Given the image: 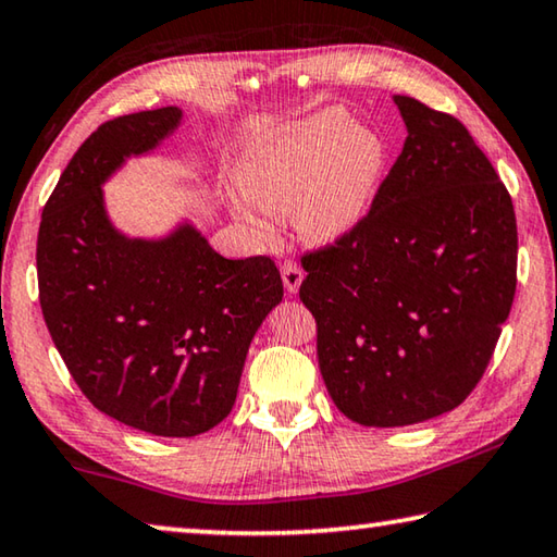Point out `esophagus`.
I'll return each mask as SVG.
<instances>
[{
  "instance_id": "obj_1",
  "label": "esophagus",
  "mask_w": 557,
  "mask_h": 557,
  "mask_svg": "<svg viewBox=\"0 0 557 557\" xmlns=\"http://www.w3.org/2000/svg\"><path fill=\"white\" fill-rule=\"evenodd\" d=\"M280 272H282V282H285V289L289 292V295H297L301 280H305V272H301V268L297 265V262L285 260L280 265Z\"/></svg>"
}]
</instances>
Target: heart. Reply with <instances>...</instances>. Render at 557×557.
<instances>
[{
	"instance_id": "heart-1",
	"label": "heart",
	"mask_w": 557,
	"mask_h": 557,
	"mask_svg": "<svg viewBox=\"0 0 557 557\" xmlns=\"http://www.w3.org/2000/svg\"><path fill=\"white\" fill-rule=\"evenodd\" d=\"M385 164L388 147L379 132L332 108L252 145L235 169V184L260 211L295 215L305 240L329 245L371 211ZM260 211L235 206L243 221L268 231Z\"/></svg>"
}]
</instances>
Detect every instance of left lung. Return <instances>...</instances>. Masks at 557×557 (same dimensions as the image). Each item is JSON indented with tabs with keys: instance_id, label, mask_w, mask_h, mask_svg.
<instances>
[{
	"instance_id": "8db88e82",
	"label": "left lung",
	"mask_w": 557,
	"mask_h": 557,
	"mask_svg": "<svg viewBox=\"0 0 557 557\" xmlns=\"http://www.w3.org/2000/svg\"><path fill=\"white\" fill-rule=\"evenodd\" d=\"M403 152L351 233L301 256L326 391L348 420L403 428L482 381L516 295L511 196L457 117L393 96Z\"/></svg>"
}]
</instances>
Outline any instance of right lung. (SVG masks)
Here are the masks:
<instances>
[{
    "label": "right lung",
    "mask_w": 557,
    "mask_h": 557,
    "mask_svg": "<svg viewBox=\"0 0 557 557\" xmlns=\"http://www.w3.org/2000/svg\"><path fill=\"white\" fill-rule=\"evenodd\" d=\"M178 122V108L102 122L63 169L36 243L41 312L73 381L159 437L201 435L231 412L252 336L282 299L268 256L223 258L188 223L162 240L112 228L102 182Z\"/></svg>",
    "instance_id": "obj_1"
}]
</instances>
